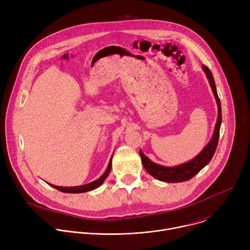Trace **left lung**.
Segmentation results:
<instances>
[{
	"label": "left lung",
	"mask_w": 250,
	"mask_h": 250,
	"mask_svg": "<svg viewBox=\"0 0 250 250\" xmlns=\"http://www.w3.org/2000/svg\"><path fill=\"white\" fill-rule=\"evenodd\" d=\"M205 73L208 79L209 85L211 87L212 93L215 95L217 104H218V109H219V116H218V121L215 128V132H213V135L211 139L209 140L207 146L202 150V152L196 156L194 159L191 161L184 163L179 166H175V167H165L158 165L152 161H150L141 150H139L140 156H141V161L142 164H144L146 170L156 179L164 182H169V183H178V182H183L190 180L191 178H193L197 173H199L212 158L213 154L216 152L217 146H218V142H219V137H220V128H221V124H222V108H221V101L217 93V88L215 84V80H213L212 74L210 72V70L206 66H202Z\"/></svg>",
	"instance_id": "1"
}]
</instances>
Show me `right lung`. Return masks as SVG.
<instances>
[{"label": "right lung", "instance_id": "add662e5", "mask_svg": "<svg viewBox=\"0 0 250 250\" xmlns=\"http://www.w3.org/2000/svg\"><path fill=\"white\" fill-rule=\"evenodd\" d=\"M113 158V156H112ZM112 158L109 162V165H108V168H106V170L104 171V173L99 178V179L95 180L94 182H91L89 184H86V185H83V186H77V187H59V186H54V185H51L49 184L50 186H52L53 188L63 192V193H74V194H77V193H84V192H88V191H91V190H94L96 188H98L99 186H101L104 181L105 180V178L108 177L110 171H111V168H112Z\"/></svg>", "mask_w": 250, "mask_h": 250}]
</instances>
